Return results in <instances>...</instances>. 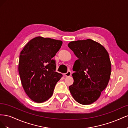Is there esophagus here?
I'll use <instances>...</instances> for the list:
<instances>
[{
    "instance_id": "esophagus-1",
    "label": "esophagus",
    "mask_w": 128,
    "mask_h": 128,
    "mask_svg": "<svg viewBox=\"0 0 128 128\" xmlns=\"http://www.w3.org/2000/svg\"><path fill=\"white\" fill-rule=\"evenodd\" d=\"M71 74H72L71 72H70V71H68L67 73L64 74V76H66V77H68V76H71Z\"/></svg>"
}]
</instances>
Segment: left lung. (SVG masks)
<instances>
[{"instance_id":"8db88e82","label":"left lung","mask_w":128,"mask_h":128,"mask_svg":"<svg viewBox=\"0 0 128 128\" xmlns=\"http://www.w3.org/2000/svg\"><path fill=\"white\" fill-rule=\"evenodd\" d=\"M78 58L74 64V83L69 87L73 98L82 104H90L100 97L111 74L109 54L104 46L90 39L69 42Z\"/></svg>"}]
</instances>
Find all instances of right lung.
<instances>
[{
    "mask_svg": "<svg viewBox=\"0 0 128 128\" xmlns=\"http://www.w3.org/2000/svg\"><path fill=\"white\" fill-rule=\"evenodd\" d=\"M62 44L61 40L41 36L31 40L20 53L18 72L26 94L41 103L51 97L56 83L62 77L56 72L52 58Z\"/></svg>",
    "mask_w": 128,
    "mask_h": 128,
    "instance_id": "right-lung-1",
    "label": "right lung"
}]
</instances>
